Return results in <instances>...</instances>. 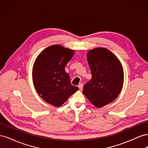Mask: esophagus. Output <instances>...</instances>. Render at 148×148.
I'll return each instance as SVG.
<instances>
[{"mask_svg": "<svg viewBox=\"0 0 148 148\" xmlns=\"http://www.w3.org/2000/svg\"><path fill=\"white\" fill-rule=\"evenodd\" d=\"M78 88H79V90H82L83 88V83H79L78 85Z\"/></svg>", "mask_w": 148, "mask_h": 148, "instance_id": "1", "label": "esophagus"}]
</instances>
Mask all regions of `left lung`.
Instances as JSON below:
<instances>
[{
    "instance_id": "8db88e82",
    "label": "left lung",
    "mask_w": 148,
    "mask_h": 148,
    "mask_svg": "<svg viewBox=\"0 0 148 148\" xmlns=\"http://www.w3.org/2000/svg\"><path fill=\"white\" fill-rule=\"evenodd\" d=\"M87 59L92 78L84 84L83 92L94 106L99 108L119 95L123 84V67L118 58L106 48L89 51Z\"/></svg>"
}]
</instances>
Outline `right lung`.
<instances>
[{
	"label": "right lung",
	"mask_w": 148,
	"mask_h": 148,
	"mask_svg": "<svg viewBox=\"0 0 148 148\" xmlns=\"http://www.w3.org/2000/svg\"><path fill=\"white\" fill-rule=\"evenodd\" d=\"M75 51L60 45H52L43 50L35 60L33 81L38 95L49 104L59 107L79 88L71 85L65 67Z\"/></svg>",
	"instance_id": "1"
}]
</instances>
